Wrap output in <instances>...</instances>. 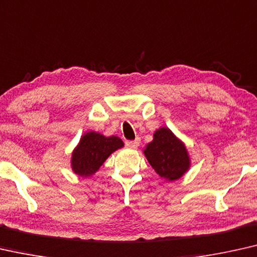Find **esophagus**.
<instances>
[{
  "instance_id": "obj_1",
  "label": "esophagus",
  "mask_w": 257,
  "mask_h": 257,
  "mask_svg": "<svg viewBox=\"0 0 257 257\" xmlns=\"http://www.w3.org/2000/svg\"><path fill=\"white\" fill-rule=\"evenodd\" d=\"M125 145H127L128 148L136 149L137 147H139V141H127L125 142Z\"/></svg>"
}]
</instances>
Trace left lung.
<instances>
[{
    "label": "left lung",
    "mask_w": 257,
    "mask_h": 257,
    "mask_svg": "<svg viewBox=\"0 0 257 257\" xmlns=\"http://www.w3.org/2000/svg\"><path fill=\"white\" fill-rule=\"evenodd\" d=\"M144 155L156 173L167 181L180 179L189 170L190 158L185 144L166 127L156 130Z\"/></svg>",
    "instance_id": "8db88e82"
}]
</instances>
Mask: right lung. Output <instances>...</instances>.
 Listing matches in <instances>:
<instances>
[{"mask_svg": "<svg viewBox=\"0 0 257 257\" xmlns=\"http://www.w3.org/2000/svg\"><path fill=\"white\" fill-rule=\"evenodd\" d=\"M123 145V142L116 136L106 137L95 132L84 134L78 145L72 151V171L79 177L93 175L105 160Z\"/></svg>", "mask_w": 257, "mask_h": 257, "instance_id": "1", "label": "right lung"}]
</instances>
